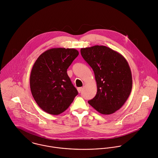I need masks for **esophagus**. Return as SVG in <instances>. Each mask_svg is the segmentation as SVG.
<instances>
[{
	"label": "esophagus",
	"mask_w": 158,
	"mask_h": 158,
	"mask_svg": "<svg viewBox=\"0 0 158 158\" xmlns=\"http://www.w3.org/2000/svg\"><path fill=\"white\" fill-rule=\"evenodd\" d=\"M77 91L79 93H81V91H82V87H79L77 88Z\"/></svg>",
	"instance_id": "34e87169"
}]
</instances>
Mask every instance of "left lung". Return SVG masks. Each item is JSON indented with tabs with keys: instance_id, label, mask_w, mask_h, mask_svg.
Wrapping results in <instances>:
<instances>
[{
	"instance_id": "1",
	"label": "left lung",
	"mask_w": 158,
	"mask_h": 158,
	"mask_svg": "<svg viewBox=\"0 0 158 158\" xmlns=\"http://www.w3.org/2000/svg\"><path fill=\"white\" fill-rule=\"evenodd\" d=\"M81 53L92 68L97 92L88 103L102 114L119 110L129 98L132 88L129 65L119 53L103 45L82 48Z\"/></svg>"
}]
</instances>
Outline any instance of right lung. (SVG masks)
Here are the masks:
<instances>
[{
  "mask_svg": "<svg viewBox=\"0 0 158 158\" xmlns=\"http://www.w3.org/2000/svg\"><path fill=\"white\" fill-rule=\"evenodd\" d=\"M74 48H54L42 53L35 61L30 75L34 99L45 112L58 115L70 106L78 94L67 69L78 56Z\"/></svg>",
  "mask_w": 158,
  "mask_h": 158,
  "instance_id": "1",
  "label": "right lung"
}]
</instances>
